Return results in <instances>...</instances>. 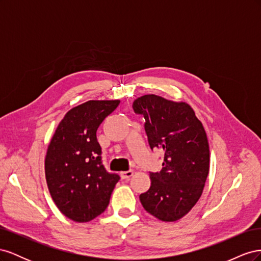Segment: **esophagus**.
Here are the masks:
<instances>
[{
    "label": "esophagus",
    "mask_w": 261,
    "mask_h": 261,
    "mask_svg": "<svg viewBox=\"0 0 261 261\" xmlns=\"http://www.w3.org/2000/svg\"><path fill=\"white\" fill-rule=\"evenodd\" d=\"M134 174V171L133 170H129V171H124V172H121V177L124 178V179H127L129 177H132Z\"/></svg>",
    "instance_id": "obj_1"
}]
</instances>
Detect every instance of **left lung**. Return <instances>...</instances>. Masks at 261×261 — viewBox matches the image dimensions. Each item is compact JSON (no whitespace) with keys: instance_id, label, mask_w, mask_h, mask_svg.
<instances>
[{"instance_id":"8db88e82","label":"left lung","mask_w":261,"mask_h":261,"mask_svg":"<svg viewBox=\"0 0 261 261\" xmlns=\"http://www.w3.org/2000/svg\"><path fill=\"white\" fill-rule=\"evenodd\" d=\"M145 117L151 149L163 150L162 170L150 173L151 185L139 196L150 215L164 222L186 216L199 200L209 174L210 151L206 130L186 102L145 94L133 103Z\"/></svg>"}]
</instances>
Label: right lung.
Masks as SVG:
<instances>
[{
    "mask_svg": "<svg viewBox=\"0 0 261 261\" xmlns=\"http://www.w3.org/2000/svg\"><path fill=\"white\" fill-rule=\"evenodd\" d=\"M120 100H89L63 117L46 149L45 179L54 203L75 222L103 212L120 179L101 162L97 129Z\"/></svg>",
    "mask_w": 261,
    "mask_h": 261,
    "instance_id": "add662e5",
    "label": "right lung"
}]
</instances>
